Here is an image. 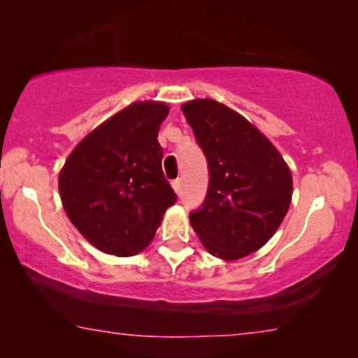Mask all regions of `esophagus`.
Returning <instances> with one entry per match:
<instances>
[{
	"mask_svg": "<svg viewBox=\"0 0 358 358\" xmlns=\"http://www.w3.org/2000/svg\"><path fill=\"white\" fill-rule=\"evenodd\" d=\"M173 187H174V190H176V192H178L179 195L182 194V180H180V179H174V180H173Z\"/></svg>",
	"mask_w": 358,
	"mask_h": 358,
	"instance_id": "obj_1",
	"label": "esophagus"
}]
</instances>
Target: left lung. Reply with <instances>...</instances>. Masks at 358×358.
<instances>
[{
  "instance_id": "obj_1",
  "label": "left lung",
  "mask_w": 358,
  "mask_h": 358,
  "mask_svg": "<svg viewBox=\"0 0 358 358\" xmlns=\"http://www.w3.org/2000/svg\"><path fill=\"white\" fill-rule=\"evenodd\" d=\"M208 166L202 205L190 224L210 254L227 261L266 244L292 200V174L280 153L243 115L212 99L182 106Z\"/></svg>"
}]
</instances>
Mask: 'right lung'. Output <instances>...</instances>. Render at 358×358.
Listing matches in <instances>:
<instances>
[{
    "label": "right lung",
    "mask_w": 358,
    "mask_h": 358,
    "mask_svg": "<svg viewBox=\"0 0 358 358\" xmlns=\"http://www.w3.org/2000/svg\"><path fill=\"white\" fill-rule=\"evenodd\" d=\"M163 102H135L92 130L68 156L58 189L78 231L101 251L134 256L148 246L178 195L158 143Z\"/></svg>",
    "instance_id": "right-lung-1"
}]
</instances>
